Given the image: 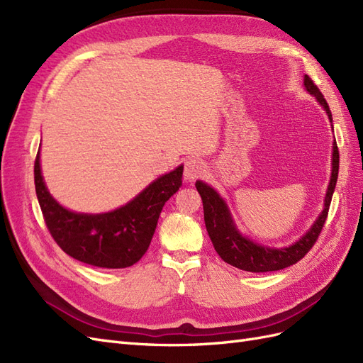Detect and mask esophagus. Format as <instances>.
I'll list each match as a JSON object with an SVG mask.
<instances>
[{
    "mask_svg": "<svg viewBox=\"0 0 363 363\" xmlns=\"http://www.w3.org/2000/svg\"><path fill=\"white\" fill-rule=\"evenodd\" d=\"M204 172V163L200 159H188L184 162V179L188 182L196 180Z\"/></svg>",
    "mask_w": 363,
    "mask_h": 363,
    "instance_id": "esophagus-1",
    "label": "esophagus"
}]
</instances>
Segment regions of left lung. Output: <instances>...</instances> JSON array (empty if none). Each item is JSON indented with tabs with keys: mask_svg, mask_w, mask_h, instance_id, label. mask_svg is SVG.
Returning <instances> with one entry per match:
<instances>
[{
	"mask_svg": "<svg viewBox=\"0 0 363 363\" xmlns=\"http://www.w3.org/2000/svg\"><path fill=\"white\" fill-rule=\"evenodd\" d=\"M304 87L306 91L316 98L324 111L333 123L330 107H328L325 98L323 96L321 91L318 86L312 82L309 75H304ZM333 128V124H332ZM337 171H339V151L336 140H333V152H332V175L330 183H328L327 194L324 199V208L316 218V221L312 227L296 240L295 244L284 247V248H271L252 242L251 239L245 238L242 233L236 228V224L232 218V213L228 211V206L221 199L212 186L207 183L196 180L195 188L201 195L203 208H204V223L208 238H211L212 244L224 262L228 265L236 267L242 271L250 272H268V271H279L283 268H288L294 263L301 260L307 251H309L313 244L316 242L318 236H320L324 223L327 219L328 207H330L332 196L335 192V186L337 182Z\"/></svg>",
	"mask_w": 363,
	"mask_h": 363,
	"instance_id": "8db88e82",
	"label": "left lung"
}]
</instances>
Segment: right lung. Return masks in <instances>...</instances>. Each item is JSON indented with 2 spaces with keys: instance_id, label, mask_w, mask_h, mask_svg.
<instances>
[{
  "instance_id": "1",
  "label": "right lung",
  "mask_w": 363,
  "mask_h": 363,
  "mask_svg": "<svg viewBox=\"0 0 363 363\" xmlns=\"http://www.w3.org/2000/svg\"><path fill=\"white\" fill-rule=\"evenodd\" d=\"M183 164L160 175L125 206L106 213H77L60 206L48 192L35 160V184L40 211L52 239L71 257L98 268H127L145 255L162 208L180 189Z\"/></svg>"
}]
</instances>
